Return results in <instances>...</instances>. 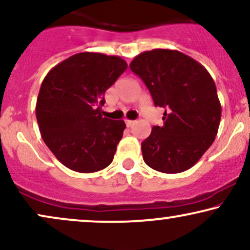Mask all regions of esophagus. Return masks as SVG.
<instances>
[{
    "mask_svg": "<svg viewBox=\"0 0 250 250\" xmlns=\"http://www.w3.org/2000/svg\"><path fill=\"white\" fill-rule=\"evenodd\" d=\"M125 124H126V126H127V127H131V126H133L134 122H133V120L126 119V120H125Z\"/></svg>",
    "mask_w": 250,
    "mask_h": 250,
    "instance_id": "1",
    "label": "esophagus"
}]
</instances>
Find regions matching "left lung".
<instances>
[{"label": "left lung", "mask_w": 250, "mask_h": 250, "mask_svg": "<svg viewBox=\"0 0 250 250\" xmlns=\"http://www.w3.org/2000/svg\"><path fill=\"white\" fill-rule=\"evenodd\" d=\"M130 68L143 80L154 105L165 109L162 126H153L141 143L144 161L166 174L186 171L213 144L221 105L210 73L189 55L174 50L146 51Z\"/></svg>", "instance_id": "left-lung-1"}]
</instances>
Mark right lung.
Returning <instances> with one entry per match:
<instances>
[{
  "instance_id": "1",
  "label": "right lung",
  "mask_w": 250,
  "mask_h": 250,
  "mask_svg": "<svg viewBox=\"0 0 250 250\" xmlns=\"http://www.w3.org/2000/svg\"><path fill=\"white\" fill-rule=\"evenodd\" d=\"M127 68L120 57L83 52L53 67L40 87L36 116L46 146L78 172L112 162L126 125L102 116L104 94Z\"/></svg>"
}]
</instances>
